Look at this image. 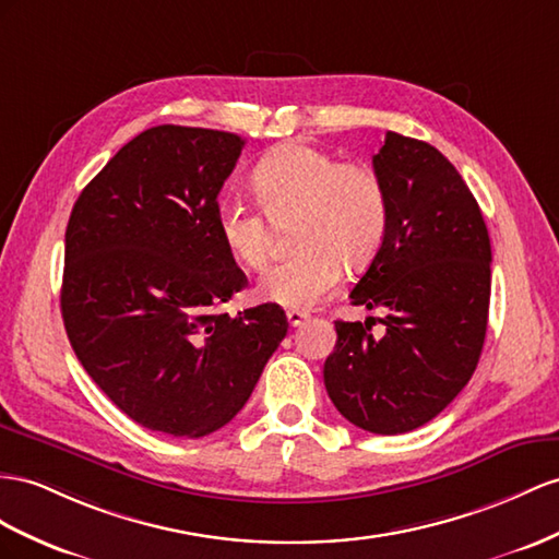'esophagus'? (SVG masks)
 <instances>
[{"instance_id":"obj_1","label":"esophagus","mask_w":559,"mask_h":559,"mask_svg":"<svg viewBox=\"0 0 559 559\" xmlns=\"http://www.w3.org/2000/svg\"><path fill=\"white\" fill-rule=\"evenodd\" d=\"M285 317H288L290 328H299V325H305V321L309 319V313L307 311H299V309H290L288 313H285Z\"/></svg>"}]
</instances>
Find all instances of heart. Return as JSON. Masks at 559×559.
Instances as JSON below:
<instances>
[{"label":"heart","mask_w":559,"mask_h":559,"mask_svg":"<svg viewBox=\"0 0 559 559\" xmlns=\"http://www.w3.org/2000/svg\"><path fill=\"white\" fill-rule=\"evenodd\" d=\"M250 186L269 222L295 217L297 252L260 281V295L269 302L295 309L321 302L345 276V262L368 264L388 234V191L376 171L340 163L311 143L295 141L271 151L252 169ZM263 218L238 198H222L214 210L224 248L252 271L269 260L271 231Z\"/></svg>","instance_id":"1"}]
</instances>
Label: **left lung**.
I'll list each match as a JSON object with an SVG mask.
<instances>
[{"label":"left lung","mask_w":559,"mask_h":559,"mask_svg":"<svg viewBox=\"0 0 559 559\" xmlns=\"http://www.w3.org/2000/svg\"><path fill=\"white\" fill-rule=\"evenodd\" d=\"M373 169L390 224L349 297L388 311L384 335L335 321L323 382L356 427L404 435L439 416L475 373L489 319L491 240L475 195L435 146L388 132Z\"/></svg>","instance_id":"8db88e82"}]
</instances>
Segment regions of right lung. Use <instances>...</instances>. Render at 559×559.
<instances>
[{
	"label": "right lung",
	"mask_w": 559,
	"mask_h": 559,
	"mask_svg": "<svg viewBox=\"0 0 559 559\" xmlns=\"http://www.w3.org/2000/svg\"><path fill=\"white\" fill-rule=\"evenodd\" d=\"M242 146L231 132L151 127L70 212L68 340L110 402L153 432L195 439L224 427L288 333L278 305L217 311L248 285L214 222Z\"/></svg>",
	"instance_id": "add662e5"
}]
</instances>
